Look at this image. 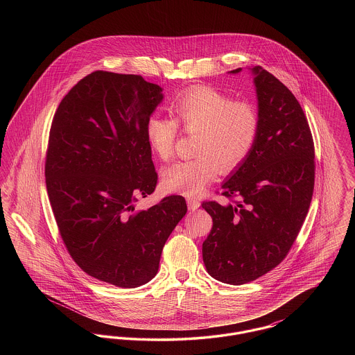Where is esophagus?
I'll return each mask as SVG.
<instances>
[{"label": "esophagus", "mask_w": 355, "mask_h": 355, "mask_svg": "<svg viewBox=\"0 0 355 355\" xmlns=\"http://www.w3.org/2000/svg\"><path fill=\"white\" fill-rule=\"evenodd\" d=\"M187 206H189V210L194 211V210H197L200 207V201L197 198H194V197H187Z\"/></svg>", "instance_id": "esophagus-1"}]
</instances>
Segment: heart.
Returning <instances> with one entry per match:
<instances>
[{"instance_id":"heart-1","label":"heart","mask_w":355,"mask_h":355,"mask_svg":"<svg viewBox=\"0 0 355 355\" xmlns=\"http://www.w3.org/2000/svg\"><path fill=\"white\" fill-rule=\"evenodd\" d=\"M177 119L158 113L146 121V139L155 154L168 161L174 153L180 126L198 133L194 154L164 170V184L187 196L202 193L220 171L238 168L253 150L259 133V116L252 103L234 101L207 86L186 90L171 102Z\"/></svg>"}]
</instances>
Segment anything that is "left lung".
Segmentation results:
<instances>
[{
  "mask_svg": "<svg viewBox=\"0 0 355 355\" xmlns=\"http://www.w3.org/2000/svg\"><path fill=\"white\" fill-rule=\"evenodd\" d=\"M250 70L259 133L249 157L222 185V194L238 201L202 203L213 218L203 263L213 278L229 285L252 282L284 261L314 190V142L300 102L268 70Z\"/></svg>",
  "mask_w": 355,
  "mask_h": 355,
  "instance_id": "obj_1",
  "label": "left lung"
}]
</instances>
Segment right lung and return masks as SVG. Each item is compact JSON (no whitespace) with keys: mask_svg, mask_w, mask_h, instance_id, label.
Here are the masks:
<instances>
[{"mask_svg":"<svg viewBox=\"0 0 355 355\" xmlns=\"http://www.w3.org/2000/svg\"><path fill=\"white\" fill-rule=\"evenodd\" d=\"M162 98L141 76L97 70L70 89L51 122L45 178L61 238L87 275L123 288L154 278L187 211L182 196L135 209L158 180L145 129Z\"/></svg>","mask_w":355,"mask_h":355,"instance_id":"obj_1","label":"right lung"}]
</instances>
